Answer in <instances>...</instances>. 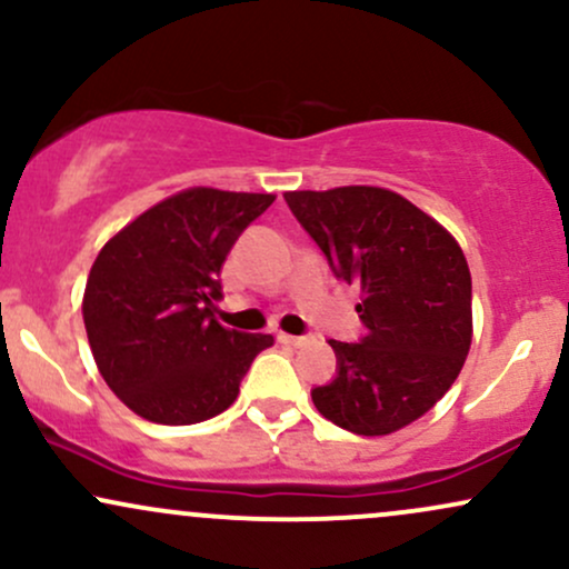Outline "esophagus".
Wrapping results in <instances>:
<instances>
[{
	"instance_id": "34e87169",
	"label": "esophagus",
	"mask_w": 569,
	"mask_h": 569,
	"mask_svg": "<svg viewBox=\"0 0 569 569\" xmlns=\"http://www.w3.org/2000/svg\"><path fill=\"white\" fill-rule=\"evenodd\" d=\"M278 342L291 345V348H302V345H310V342H312V337H307V335H302V337H293V335H278Z\"/></svg>"
}]
</instances>
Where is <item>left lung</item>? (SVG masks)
<instances>
[{
  "instance_id": "1",
  "label": "left lung",
  "mask_w": 569,
  "mask_h": 569,
  "mask_svg": "<svg viewBox=\"0 0 569 569\" xmlns=\"http://www.w3.org/2000/svg\"><path fill=\"white\" fill-rule=\"evenodd\" d=\"M331 272L361 286L358 342L329 339L335 380L312 388L326 420L385 436L452 388L471 348V272L457 240L407 198L380 187L286 192Z\"/></svg>"
}]
</instances>
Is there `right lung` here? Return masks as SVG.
<instances>
[{"instance_id": "add662e5", "label": "right lung", "mask_w": 569, "mask_h": 569, "mask_svg": "<svg viewBox=\"0 0 569 569\" xmlns=\"http://www.w3.org/2000/svg\"><path fill=\"white\" fill-rule=\"evenodd\" d=\"M276 194L194 187L158 202L101 248L82 318L98 371L149 422L194 426L232 407L272 335L224 329L221 264Z\"/></svg>"}]
</instances>
